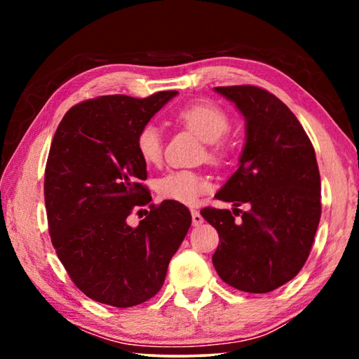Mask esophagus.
Returning <instances> with one entry per match:
<instances>
[{
	"instance_id": "34e87169",
	"label": "esophagus",
	"mask_w": 359,
	"mask_h": 359,
	"mask_svg": "<svg viewBox=\"0 0 359 359\" xmlns=\"http://www.w3.org/2000/svg\"><path fill=\"white\" fill-rule=\"evenodd\" d=\"M204 222V218H203V215L199 214L198 210H191V223H193V226H199V224H201Z\"/></svg>"
}]
</instances>
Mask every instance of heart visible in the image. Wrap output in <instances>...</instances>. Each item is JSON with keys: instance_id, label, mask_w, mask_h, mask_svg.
<instances>
[{"instance_id": "obj_1", "label": "heart", "mask_w": 359, "mask_h": 359, "mask_svg": "<svg viewBox=\"0 0 359 359\" xmlns=\"http://www.w3.org/2000/svg\"><path fill=\"white\" fill-rule=\"evenodd\" d=\"M175 121L184 128L193 131L203 141L209 142V156L222 160L228 155L229 142L226 133L231 126L228 112L214 102L201 101L187 104L175 112ZM136 150L147 165H158L163 160V136L154 125H145L136 136ZM210 188L209 179L203 174L179 169L158 179L156 190L161 198L182 204H193L204 191Z\"/></svg>"}]
</instances>
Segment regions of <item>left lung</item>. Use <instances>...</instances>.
Listing matches in <instances>:
<instances>
[{
  "label": "left lung",
  "instance_id": "left-lung-1",
  "mask_svg": "<svg viewBox=\"0 0 359 359\" xmlns=\"http://www.w3.org/2000/svg\"><path fill=\"white\" fill-rule=\"evenodd\" d=\"M215 92L245 118L239 168L215 198L248 210H201L220 238L212 263L231 287L269 293L296 277L311 253L321 217L317 158L299 120L276 95L253 85Z\"/></svg>",
  "mask_w": 359,
  "mask_h": 359
}]
</instances>
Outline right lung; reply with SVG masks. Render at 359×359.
I'll use <instances>...</instances> for the list:
<instances>
[{"label": "right lung", "mask_w": 359, "mask_h": 359, "mask_svg": "<svg viewBox=\"0 0 359 359\" xmlns=\"http://www.w3.org/2000/svg\"><path fill=\"white\" fill-rule=\"evenodd\" d=\"M177 95H109L72 106L48 151L44 199L52 245L76 287L90 299L133 307L154 297L191 224L184 204H151L137 227L126 218L151 201L139 130Z\"/></svg>", "instance_id": "add662e5"}]
</instances>
